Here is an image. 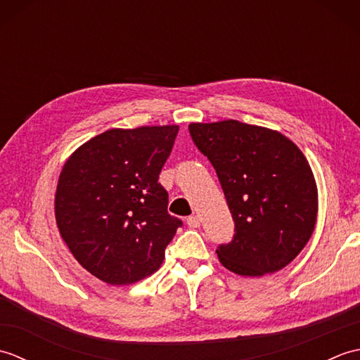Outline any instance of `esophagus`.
Listing matches in <instances>:
<instances>
[{"label": "esophagus", "mask_w": 360, "mask_h": 360, "mask_svg": "<svg viewBox=\"0 0 360 360\" xmlns=\"http://www.w3.org/2000/svg\"><path fill=\"white\" fill-rule=\"evenodd\" d=\"M187 224H188V227L196 229V227L201 226V221H200V218L193 215V217H188V218H187Z\"/></svg>", "instance_id": "1"}]
</instances>
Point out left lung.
Returning a JSON list of instances; mask_svg holds the SVG:
<instances>
[{"label": "left lung", "instance_id": "1", "mask_svg": "<svg viewBox=\"0 0 360 360\" xmlns=\"http://www.w3.org/2000/svg\"><path fill=\"white\" fill-rule=\"evenodd\" d=\"M195 145L217 170L235 221L219 244L221 264L243 277L288 266L307 246L317 219V186L307 158L274 129L221 120L190 124Z\"/></svg>", "mask_w": 360, "mask_h": 360}]
</instances>
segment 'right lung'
Segmentation results:
<instances>
[{
	"mask_svg": "<svg viewBox=\"0 0 360 360\" xmlns=\"http://www.w3.org/2000/svg\"><path fill=\"white\" fill-rule=\"evenodd\" d=\"M178 125L112 128L68 158L56 192L60 235L74 258L108 285L156 272L182 226L167 212L159 173Z\"/></svg>",
	"mask_w": 360,
	"mask_h": 360,
	"instance_id": "right-lung-1",
	"label": "right lung"
}]
</instances>
